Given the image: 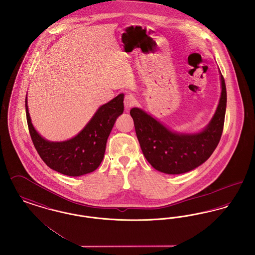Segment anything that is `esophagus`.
I'll use <instances>...</instances> for the list:
<instances>
[{"mask_svg": "<svg viewBox=\"0 0 255 255\" xmlns=\"http://www.w3.org/2000/svg\"><path fill=\"white\" fill-rule=\"evenodd\" d=\"M124 105H125V108L127 111H128L130 108L134 107L135 105V99H134L133 96L131 95H127L125 97V100H124Z\"/></svg>", "mask_w": 255, "mask_h": 255, "instance_id": "obj_1", "label": "esophagus"}]
</instances>
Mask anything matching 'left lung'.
Instances as JSON below:
<instances>
[{"instance_id": "1", "label": "left lung", "mask_w": 255, "mask_h": 255, "mask_svg": "<svg viewBox=\"0 0 255 255\" xmlns=\"http://www.w3.org/2000/svg\"><path fill=\"white\" fill-rule=\"evenodd\" d=\"M222 94L214 116L199 133L170 130L140 108L130 110L143 154L157 171L169 174L187 173L207 160L218 146L224 129L227 88L221 74Z\"/></svg>"}]
</instances>
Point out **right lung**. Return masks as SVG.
<instances>
[{
  "mask_svg": "<svg viewBox=\"0 0 255 255\" xmlns=\"http://www.w3.org/2000/svg\"><path fill=\"white\" fill-rule=\"evenodd\" d=\"M124 94L102 106L92 119L74 138L62 142H51L41 137L33 128L27 108V127L32 143L42 160L51 169L70 176L94 172L106 152L108 136L118 116L124 111Z\"/></svg>",
  "mask_w": 255,
  "mask_h": 255,
  "instance_id": "right-lung-1",
  "label": "right lung"
}]
</instances>
